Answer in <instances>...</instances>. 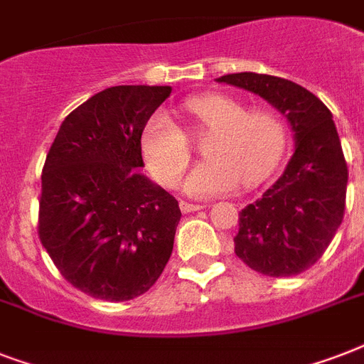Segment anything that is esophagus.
Masks as SVG:
<instances>
[{"instance_id":"1","label":"esophagus","mask_w":364,"mask_h":364,"mask_svg":"<svg viewBox=\"0 0 364 364\" xmlns=\"http://www.w3.org/2000/svg\"><path fill=\"white\" fill-rule=\"evenodd\" d=\"M179 208H181L183 213H193V211L204 210V205L202 204H191V202H185V200H181V202H179Z\"/></svg>"}]
</instances>
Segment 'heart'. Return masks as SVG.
I'll return each mask as SVG.
<instances>
[{
    "label": "heart",
    "instance_id": "b5f03b06",
    "mask_svg": "<svg viewBox=\"0 0 364 364\" xmlns=\"http://www.w3.org/2000/svg\"><path fill=\"white\" fill-rule=\"evenodd\" d=\"M194 121L211 130L204 143L208 159L188 171L183 187L193 196L230 193L243 183L253 187L274 168L285 147V126L276 113L247 107L227 94L194 96L185 104ZM141 153L154 179L166 187L179 181L191 160L187 137L177 124L159 111L141 130Z\"/></svg>",
    "mask_w": 364,
    "mask_h": 364
}]
</instances>
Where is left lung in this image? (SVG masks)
Returning <instances> with one entry per match:
<instances>
[{
  "label": "left lung",
  "instance_id": "obj_1",
  "mask_svg": "<svg viewBox=\"0 0 364 364\" xmlns=\"http://www.w3.org/2000/svg\"><path fill=\"white\" fill-rule=\"evenodd\" d=\"M215 81L266 100L293 130L294 153L282 177L240 211L234 253L264 276H296L316 264L344 219L348 166L333 113L282 77L243 71Z\"/></svg>",
  "mask_w": 364,
  "mask_h": 364
}]
</instances>
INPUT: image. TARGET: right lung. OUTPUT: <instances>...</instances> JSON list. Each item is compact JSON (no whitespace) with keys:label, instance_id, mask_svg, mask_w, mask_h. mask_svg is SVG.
<instances>
[{"label":"right lung","instance_id":"1","mask_svg":"<svg viewBox=\"0 0 364 364\" xmlns=\"http://www.w3.org/2000/svg\"><path fill=\"white\" fill-rule=\"evenodd\" d=\"M171 87L94 94L60 124L45 160L39 238L60 274L94 299L153 287L173 249L177 200L143 176L141 130Z\"/></svg>","mask_w":364,"mask_h":364}]
</instances>
